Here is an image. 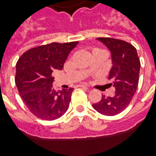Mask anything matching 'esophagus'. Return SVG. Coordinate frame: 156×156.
Returning <instances> with one entry per match:
<instances>
[{"label":"esophagus","mask_w":156,"mask_h":156,"mask_svg":"<svg viewBox=\"0 0 156 156\" xmlns=\"http://www.w3.org/2000/svg\"><path fill=\"white\" fill-rule=\"evenodd\" d=\"M79 87H81V88H83V89H86V90H89V88H88V87H86V86H84V85H80Z\"/></svg>","instance_id":"1"}]
</instances>
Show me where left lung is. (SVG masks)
<instances>
[{"label":"left lung","instance_id":"left-lung-1","mask_svg":"<svg viewBox=\"0 0 156 156\" xmlns=\"http://www.w3.org/2000/svg\"><path fill=\"white\" fill-rule=\"evenodd\" d=\"M97 40L112 52L113 67L108 78L113 81L116 91L112 97L102 95L101 101L93 107L105 116H116L127 108L134 96L139 84L140 61L136 48L128 42L105 37Z\"/></svg>","mask_w":156,"mask_h":156}]
</instances>
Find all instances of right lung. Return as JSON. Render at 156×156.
I'll use <instances>...</instances> for the list:
<instances>
[{"instance_id":"obj_1","label":"right lung","mask_w":156,"mask_h":156,"mask_svg":"<svg viewBox=\"0 0 156 156\" xmlns=\"http://www.w3.org/2000/svg\"><path fill=\"white\" fill-rule=\"evenodd\" d=\"M78 43L53 42L31 48L17 62L15 83L18 93L29 112L38 118L58 119L69 107L73 89H52V73L62 69L67 55Z\"/></svg>"}]
</instances>
